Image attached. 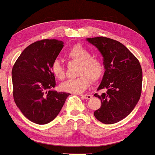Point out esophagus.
Masks as SVG:
<instances>
[{"instance_id":"obj_1","label":"esophagus","mask_w":155,"mask_h":155,"mask_svg":"<svg viewBox=\"0 0 155 155\" xmlns=\"http://www.w3.org/2000/svg\"><path fill=\"white\" fill-rule=\"evenodd\" d=\"M81 96L83 97V98H85V99H91V98H92V95H87V94L81 95Z\"/></svg>"}]
</instances>
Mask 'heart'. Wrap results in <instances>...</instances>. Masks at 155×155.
Segmentation results:
<instances>
[{
	"instance_id": "obj_1",
	"label": "heart",
	"mask_w": 155,
	"mask_h": 155,
	"mask_svg": "<svg viewBox=\"0 0 155 155\" xmlns=\"http://www.w3.org/2000/svg\"><path fill=\"white\" fill-rule=\"evenodd\" d=\"M70 60L81 62L78 69L79 77L70 79L61 84V88L64 91L72 93H81L87 88L90 79L96 81L102 76L104 66L102 62L95 57H91L88 49L81 45L72 47L68 52ZM51 71L54 75L60 80H62L65 76V71L62 62L60 60L54 61L51 65Z\"/></svg>"
}]
</instances>
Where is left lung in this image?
Segmentation results:
<instances>
[{
    "label": "left lung",
    "mask_w": 155,
    "mask_h": 155,
    "mask_svg": "<svg viewBox=\"0 0 155 155\" xmlns=\"http://www.w3.org/2000/svg\"><path fill=\"white\" fill-rule=\"evenodd\" d=\"M104 59L105 72L98 87L105 93L95 94L101 101L95 117L102 123L112 124L127 117L140 98L142 70L137 57L116 40L104 37L87 38Z\"/></svg>",
    "instance_id": "8db88e82"
}]
</instances>
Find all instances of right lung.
I'll use <instances>...</instances> for the list:
<instances>
[{"instance_id": "obj_1", "label": "right lung", "mask_w": 155, "mask_h": 155, "mask_svg": "<svg viewBox=\"0 0 155 155\" xmlns=\"http://www.w3.org/2000/svg\"><path fill=\"white\" fill-rule=\"evenodd\" d=\"M57 39H43L28 46L12 69L13 98L25 117L37 124L54 120L70 93L53 90L51 65L63 48Z\"/></svg>"}]
</instances>
